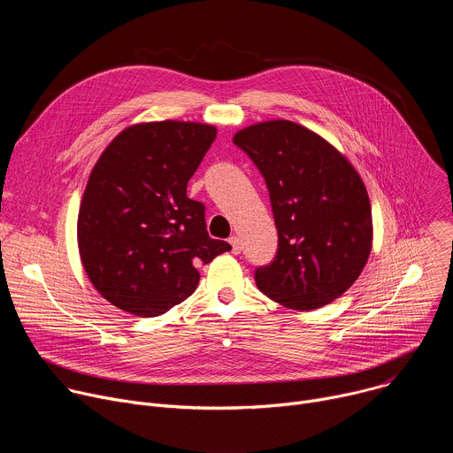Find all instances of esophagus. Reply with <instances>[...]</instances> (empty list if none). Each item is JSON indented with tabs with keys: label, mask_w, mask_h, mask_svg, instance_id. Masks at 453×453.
Segmentation results:
<instances>
[{
	"label": "esophagus",
	"mask_w": 453,
	"mask_h": 453,
	"mask_svg": "<svg viewBox=\"0 0 453 453\" xmlns=\"http://www.w3.org/2000/svg\"><path fill=\"white\" fill-rule=\"evenodd\" d=\"M229 243L233 247V254H240L242 252V240L238 236H231Z\"/></svg>",
	"instance_id": "obj_1"
}]
</instances>
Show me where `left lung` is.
<instances>
[{
    "mask_svg": "<svg viewBox=\"0 0 453 453\" xmlns=\"http://www.w3.org/2000/svg\"><path fill=\"white\" fill-rule=\"evenodd\" d=\"M264 175L278 252L254 280L292 310H315L341 297L360 276L372 247L371 203L353 165L310 128L271 119L233 138Z\"/></svg>",
    "mask_w": 453,
    "mask_h": 453,
    "instance_id": "obj_1",
    "label": "left lung"
}]
</instances>
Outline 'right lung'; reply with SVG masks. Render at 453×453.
<instances>
[{"label": "right lung", "mask_w": 453, "mask_h": 453, "mask_svg": "<svg viewBox=\"0 0 453 453\" xmlns=\"http://www.w3.org/2000/svg\"><path fill=\"white\" fill-rule=\"evenodd\" d=\"M217 127L150 121L127 127L91 170L79 250L93 287L140 317L168 311L196 292L199 267L231 249L210 238L204 204L186 197Z\"/></svg>", "instance_id": "1"}]
</instances>
